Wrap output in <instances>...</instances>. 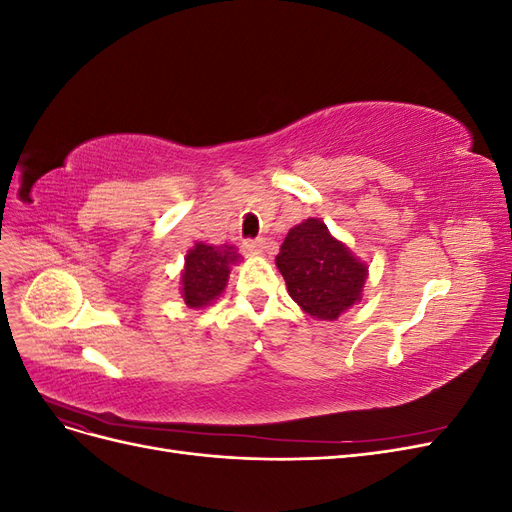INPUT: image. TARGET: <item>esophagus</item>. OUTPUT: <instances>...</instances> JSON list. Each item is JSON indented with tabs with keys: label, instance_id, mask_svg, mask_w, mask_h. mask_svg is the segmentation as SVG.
Here are the masks:
<instances>
[{
	"label": "esophagus",
	"instance_id": "34e87169",
	"mask_svg": "<svg viewBox=\"0 0 512 512\" xmlns=\"http://www.w3.org/2000/svg\"><path fill=\"white\" fill-rule=\"evenodd\" d=\"M241 247H243L245 256H258V254L265 252V241H262V239H247V241H243Z\"/></svg>",
	"mask_w": 512,
	"mask_h": 512
}]
</instances>
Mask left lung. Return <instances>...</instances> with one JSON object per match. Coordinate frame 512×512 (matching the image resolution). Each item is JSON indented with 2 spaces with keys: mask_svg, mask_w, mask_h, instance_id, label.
Listing matches in <instances>:
<instances>
[{
  "mask_svg": "<svg viewBox=\"0 0 512 512\" xmlns=\"http://www.w3.org/2000/svg\"><path fill=\"white\" fill-rule=\"evenodd\" d=\"M275 265L292 301L312 318L337 320L361 301L367 265L322 220L309 218L290 228Z\"/></svg>",
  "mask_w": 512,
  "mask_h": 512,
  "instance_id": "8db88e82",
  "label": "left lung"
}]
</instances>
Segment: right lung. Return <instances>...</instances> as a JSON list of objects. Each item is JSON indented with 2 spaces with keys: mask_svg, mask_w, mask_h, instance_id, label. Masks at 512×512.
Returning <instances> with one entry per match:
<instances>
[{
  "mask_svg": "<svg viewBox=\"0 0 512 512\" xmlns=\"http://www.w3.org/2000/svg\"><path fill=\"white\" fill-rule=\"evenodd\" d=\"M241 254L235 245H207L198 241L185 254L181 271V297L185 305L200 309L211 305L226 288L232 265H237Z\"/></svg>",
  "mask_w": 512,
  "mask_h": 512,
  "instance_id": "obj_1",
  "label": "right lung"
}]
</instances>
